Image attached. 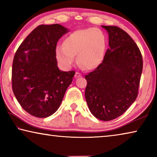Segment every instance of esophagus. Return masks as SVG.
I'll return each mask as SVG.
<instances>
[{
  "mask_svg": "<svg viewBox=\"0 0 157 157\" xmlns=\"http://www.w3.org/2000/svg\"><path fill=\"white\" fill-rule=\"evenodd\" d=\"M75 78H79V77H82V74L79 73V72H76L75 75Z\"/></svg>",
  "mask_w": 157,
  "mask_h": 157,
  "instance_id": "1",
  "label": "esophagus"
}]
</instances>
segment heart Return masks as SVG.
I'll return each mask as SVG.
<instances>
[{"instance_id": "b5f03b06", "label": "heart", "mask_w": 157, "mask_h": 157, "mask_svg": "<svg viewBox=\"0 0 157 157\" xmlns=\"http://www.w3.org/2000/svg\"><path fill=\"white\" fill-rule=\"evenodd\" d=\"M106 46L105 34L98 28H88L72 32L56 49L58 61L65 67L73 64L75 56L86 69H93L102 62Z\"/></svg>"}]
</instances>
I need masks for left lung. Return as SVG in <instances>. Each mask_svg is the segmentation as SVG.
I'll use <instances>...</instances> for the list:
<instances>
[{"label":"left lung","mask_w":157,"mask_h":157,"mask_svg":"<svg viewBox=\"0 0 157 157\" xmlns=\"http://www.w3.org/2000/svg\"><path fill=\"white\" fill-rule=\"evenodd\" d=\"M109 33V48L101 63L86 75L85 99L91 113L104 121L123 114L138 95L143 67L138 46L116 26H102Z\"/></svg>","instance_id":"left-lung-1"}]
</instances>
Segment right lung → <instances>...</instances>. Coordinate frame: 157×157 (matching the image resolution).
Here are the masks:
<instances>
[{
  "label": "right lung",
  "mask_w": 157,
  "mask_h": 157,
  "mask_svg": "<svg viewBox=\"0 0 157 157\" xmlns=\"http://www.w3.org/2000/svg\"><path fill=\"white\" fill-rule=\"evenodd\" d=\"M67 28L58 24L41 25L19 46L12 67V88L27 113L46 118L59 108L75 72L57 66V42Z\"/></svg>",
  "instance_id": "add662e5"
}]
</instances>
